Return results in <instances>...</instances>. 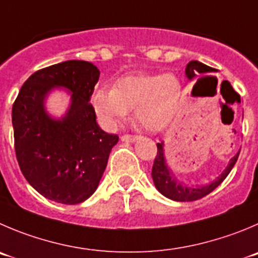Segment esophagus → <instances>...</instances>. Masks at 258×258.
<instances>
[{
	"mask_svg": "<svg viewBox=\"0 0 258 258\" xmlns=\"http://www.w3.org/2000/svg\"><path fill=\"white\" fill-rule=\"evenodd\" d=\"M138 139L137 136H129V134H125V136L121 137V142H136Z\"/></svg>",
	"mask_w": 258,
	"mask_h": 258,
	"instance_id": "1",
	"label": "esophagus"
}]
</instances>
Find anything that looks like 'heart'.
Returning a JSON list of instances; mask_svg holds the SVG:
<instances>
[{
	"instance_id": "b5f03b06",
	"label": "heart",
	"mask_w": 258,
	"mask_h": 258,
	"mask_svg": "<svg viewBox=\"0 0 258 258\" xmlns=\"http://www.w3.org/2000/svg\"><path fill=\"white\" fill-rule=\"evenodd\" d=\"M182 87L172 73H133L120 77L114 88L100 87L91 104L102 125L114 127L134 109V119L143 129L158 132L175 117Z\"/></svg>"
}]
</instances>
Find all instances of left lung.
<instances>
[{
	"instance_id": "1",
	"label": "left lung",
	"mask_w": 258,
	"mask_h": 258,
	"mask_svg": "<svg viewBox=\"0 0 258 258\" xmlns=\"http://www.w3.org/2000/svg\"><path fill=\"white\" fill-rule=\"evenodd\" d=\"M217 72V70L209 67V66L204 64V63L198 62V60H191L186 66V77L188 81L192 78L198 77V76L208 75V73ZM239 152L235 154L233 158H230L229 163H228L227 168L220 173L219 177L214 180L213 182L208 183L204 186H190L186 183L180 182L177 178L175 177L171 170L168 168L167 162H166V157H164V143H157V156L154 159L153 167H152V178H153L154 186L157 190L166 198L171 199L175 201H194L198 199L204 198L208 194L212 192L213 190L218 187L223 181L225 180L232 168L234 167L235 162H237Z\"/></svg>"
}]
</instances>
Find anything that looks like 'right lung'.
<instances>
[{"instance_id": "1", "label": "right lung", "mask_w": 258, "mask_h": 258, "mask_svg": "<svg viewBox=\"0 0 258 258\" xmlns=\"http://www.w3.org/2000/svg\"><path fill=\"white\" fill-rule=\"evenodd\" d=\"M100 77L96 66L66 60L26 80L12 106L15 152L24 177L44 198L80 204L96 191L119 137L96 122L90 104ZM64 88L71 104L60 119L47 114L45 100Z\"/></svg>"}]
</instances>
